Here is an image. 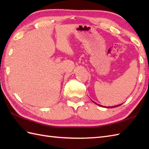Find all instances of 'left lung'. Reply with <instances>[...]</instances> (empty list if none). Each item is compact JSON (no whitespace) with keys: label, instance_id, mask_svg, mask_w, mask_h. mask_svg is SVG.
I'll use <instances>...</instances> for the list:
<instances>
[{"label":"left lung","instance_id":"obj_1","mask_svg":"<svg viewBox=\"0 0 149 149\" xmlns=\"http://www.w3.org/2000/svg\"><path fill=\"white\" fill-rule=\"evenodd\" d=\"M94 103H95V102H94ZM96 104V103H95ZM97 105H98V104H97ZM120 105H122V104H120ZM120 105H118V106H115V107H117V106H120ZM99 106H100V105H99ZM115 107V106H112V107H111V108H112V107Z\"/></svg>","mask_w":149,"mask_h":149}]
</instances>
